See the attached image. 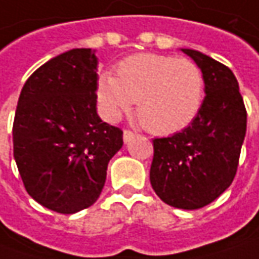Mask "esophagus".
<instances>
[{
  "mask_svg": "<svg viewBox=\"0 0 259 259\" xmlns=\"http://www.w3.org/2000/svg\"><path fill=\"white\" fill-rule=\"evenodd\" d=\"M135 135H137V134H135V133H133L131 130H125V131H124V141H125V143L131 141V140L134 138Z\"/></svg>",
  "mask_w": 259,
  "mask_h": 259,
  "instance_id": "esophagus-1",
  "label": "esophagus"
}]
</instances>
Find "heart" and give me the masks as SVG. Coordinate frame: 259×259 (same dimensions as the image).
<instances>
[{
    "mask_svg": "<svg viewBox=\"0 0 259 259\" xmlns=\"http://www.w3.org/2000/svg\"><path fill=\"white\" fill-rule=\"evenodd\" d=\"M204 92L203 72L189 59L141 53L125 57L116 77L102 73L98 101L109 119L130 112L150 133L167 135L186 128L199 114Z\"/></svg>",
    "mask_w": 259,
    "mask_h": 259,
    "instance_id": "heart-1",
    "label": "heart"
}]
</instances>
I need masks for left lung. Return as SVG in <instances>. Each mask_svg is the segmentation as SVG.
<instances>
[{"instance_id": "8db88e82", "label": "left lung", "mask_w": 259, "mask_h": 259, "mask_svg": "<svg viewBox=\"0 0 259 259\" xmlns=\"http://www.w3.org/2000/svg\"><path fill=\"white\" fill-rule=\"evenodd\" d=\"M182 50L202 69L206 96L182 133L153 140L150 182L164 203L193 210L212 203L234 182L246 133V109L228 66L197 50Z\"/></svg>"}]
</instances>
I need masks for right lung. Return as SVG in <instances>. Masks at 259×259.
Masks as SVG:
<instances>
[{
  "label": "right lung",
  "instance_id": "add662e5",
  "mask_svg": "<svg viewBox=\"0 0 259 259\" xmlns=\"http://www.w3.org/2000/svg\"><path fill=\"white\" fill-rule=\"evenodd\" d=\"M98 60L73 49L27 79L13 125L14 158L27 193L57 213H76L98 200L122 131L96 112Z\"/></svg>",
  "mask_w": 259,
  "mask_h": 259
}]
</instances>
